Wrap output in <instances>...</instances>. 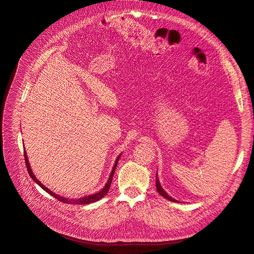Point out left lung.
<instances>
[{
	"instance_id": "obj_1",
	"label": "left lung",
	"mask_w": 254,
	"mask_h": 254,
	"mask_svg": "<svg viewBox=\"0 0 254 254\" xmlns=\"http://www.w3.org/2000/svg\"><path fill=\"white\" fill-rule=\"evenodd\" d=\"M156 190H157L158 193L161 194V195H163L164 198H166V199L169 200V201H172V202H177L175 199L171 198L170 195H168L167 192H166V191L163 190V188L161 187V184H159V181H158V179H157V175H156Z\"/></svg>"
}]
</instances>
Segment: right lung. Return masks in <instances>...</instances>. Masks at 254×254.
Here are the masks:
<instances>
[{
    "instance_id": "obj_1",
    "label": "right lung",
    "mask_w": 254,
    "mask_h": 254,
    "mask_svg": "<svg viewBox=\"0 0 254 254\" xmlns=\"http://www.w3.org/2000/svg\"><path fill=\"white\" fill-rule=\"evenodd\" d=\"M120 158V155L118 156V158L116 159L115 162V165H114V168L112 170V173H111V177L110 179H108L106 185L104 186V188L102 190H100L99 192L95 193V194H90V195H87V197H83V198H79V199H67V198H64V197H61V195H59L57 193L51 191L49 188H47L45 185H43L42 183H40L38 179L35 178V175L32 172V169H31V166L30 164H28V159H27V156H26V153H25V150H24V159H25V165H26V168H27V171H28V175L31 176V178L35 181L36 183H37L43 190H46L48 193H50L51 195H53V197L55 199H57L61 202H64V203H68V204H89V203H92V202H96L100 199H102L104 195L108 192V190H110V187H111V184H112V180H113V177H114V173H115V169L116 167H117V164H118V161Z\"/></svg>"
}]
</instances>
